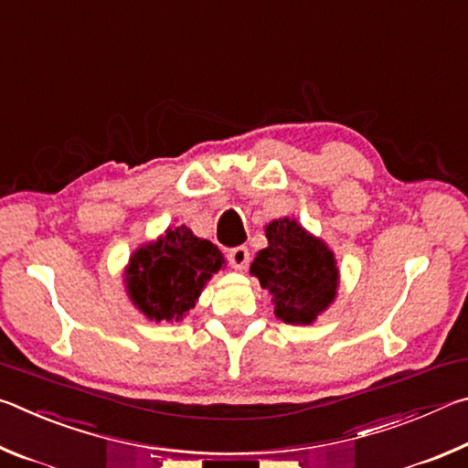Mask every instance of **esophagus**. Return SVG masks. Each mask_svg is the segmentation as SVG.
I'll return each mask as SVG.
<instances>
[{
    "instance_id": "obj_1",
    "label": "esophagus",
    "mask_w": 468,
    "mask_h": 468,
    "mask_svg": "<svg viewBox=\"0 0 468 468\" xmlns=\"http://www.w3.org/2000/svg\"><path fill=\"white\" fill-rule=\"evenodd\" d=\"M229 264H231L235 271H245L250 264V250L248 248H235L227 253Z\"/></svg>"
}]
</instances>
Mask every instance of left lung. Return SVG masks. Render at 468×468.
<instances>
[{
  "label": "left lung",
  "mask_w": 468,
  "mask_h": 468,
  "mask_svg": "<svg viewBox=\"0 0 468 468\" xmlns=\"http://www.w3.org/2000/svg\"><path fill=\"white\" fill-rule=\"evenodd\" d=\"M266 237L268 248L258 251L251 274L271 291L276 318L287 324H312L336 295L335 256L297 220H272Z\"/></svg>",
  "instance_id": "1"
}]
</instances>
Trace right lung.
I'll list each match as a JSON object with an SVG mask.
<instances>
[{"instance_id": "obj_1", "label": "right lung", "mask_w": 468, "mask_h": 468, "mask_svg": "<svg viewBox=\"0 0 468 468\" xmlns=\"http://www.w3.org/2000/svg\"><path fill=\"white\" fill-rule=\"evenodd\" d=\"M223 262L215 243L197 239L184 225L167 229L130 260V297L150 320H181Z\"/></svg>"}]
</instances>
